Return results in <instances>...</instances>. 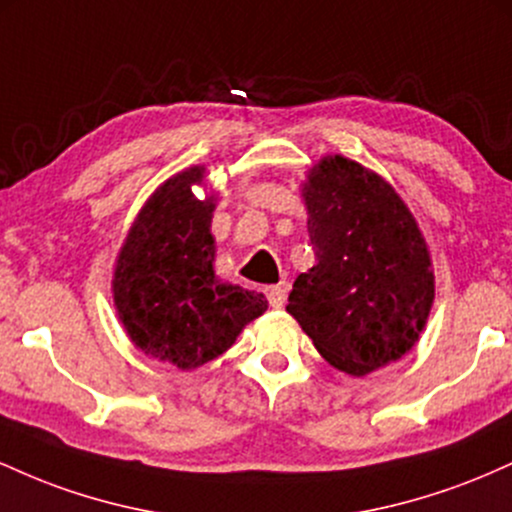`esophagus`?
I'll return each instance as SVG.
<instances>
[{
	"instance_id": "34e87169",
	"label": "esophagus",
	"mask_w": 512,
	"mask_h": 512,
	"mask_svg": "<svg viewBox=\"0 0 512 512\" xmlns=\"http://www.w3.org/2000/svg\"><path fill=\"white\" fill-rule=\"evenodd\" d=\"M286 293H289L286 284H274V286H267V289H264V296H267V301L272 308H284Z\"/></svg>"
}]
</instances>
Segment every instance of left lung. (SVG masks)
<instances>
[{
	"mask_svg": "<svg viewBox=\"0 0 512 512\" xmlns=\"http://www.w3.org/2000/svg\"><path fill=\"white\" fill-rule=\"evenodd\" d=\"M317 264L298 274L286 310L334 368L349 375L397 361L433 303L426 240L380 175L327 156L303 187Z\"/></svg>",
	"mask_w": 512,
	"mask_h": 512,
	"instance_id": "obj_1",
	"label": "left lung"
}]
</instances>
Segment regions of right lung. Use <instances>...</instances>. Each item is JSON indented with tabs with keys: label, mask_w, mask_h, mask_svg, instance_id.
Listing matches in <instances>:
<instances>
[{
	"label": "right lung",
	"mask_w": 512,
	"mask_h": 512,
	"mask_svg": "<svg viewBox=\"0 0 512 512\" xmlns=\"http://www.w3.org/2000/svg\"><path fill=\"white\" fill-rule=\"evenodd\" d=\"M204 168L163 182L139 211L117 257V315L134 344L180 370L221 356L267 310L262 293L221 284L214 274L211 211L192 185Z\"/></svg>",
	"instance_id": "1"
}]
</instances>
